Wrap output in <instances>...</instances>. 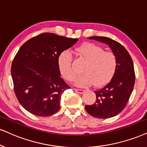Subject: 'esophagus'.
<instances>
[{
	"mask_svg": "<svg viewBox=\"0 0 147 147\" xmlns=\"http://www.w3.org/2000/svg\"><path fill=\"white\" fill-rule=\"evenodd\" d=\"M74 90H75L76 92H77V93H84V90H82V89H79V88H74Z\"/></svg>",
	"mask_w": 147,
	"mask_h": 147,
	"instance_id": "esophagus-1",
	"label": "esophagus"
}]
</instances>
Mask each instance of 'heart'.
<instances>
[{
    "label": "heart",
    "mask_w": 147,
    "mask_h": 147,
    "mask_svg": "<svg viewBox=\"0 0 147 147\" xmlns=\"http://www.w3.org/2000/svg\"><path fill=\"white\" fill-rule=\"evenodd\" d=\"M77 53L86 63L82 69V75L75 79V84L79 86H88L94 84L96 87L104 86L115 75L118 60L115 53L104 51V48L92 43H86L77 48ZM61 75L67 81H71L76 73L72 66L71 54L65 51L58 59Z\"/></svg>",
    "instance_id": "obj_1"
}]
</instances>
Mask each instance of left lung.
<instances>
[{"label": "left lung", "mask_w": 147, "mask_h": 147, "mask_svg": "<svg viewBox=\"0 0 147 147\" xmlns=\"http://www.w3.org/2000/svg\"><path fill=\"white\" fill-rule=\"evenodd\" d=\"M108 45L118 60L117 69L108 84L96 90V101L86 105L85 109L89 115L99 119H108L117 115L125 108L135 83L134 63L127 50L121 43L106 37H88Z\"/></svg>", "instance_id": "left-lung-1"}]
</instances>
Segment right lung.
Wrapping results in <instances>:
<instances>
[{"instance_id": "obj_1", "label": "right lung", "mask_w": 147, "mask_h": 147, "mask_svg": "<svg viewBox=\"0 0 147 147\" xmlns=\"http://www.w3.org/2000/svg\"><path fill=\"white\" fill-rule=\"evenodd\" d=\"M78 40L45 32L19 49L11 73L18 100L30 113L49 117L60 110L62 94L70 87L61 77L58 59Z\"/></svg>"}]
</instances>
